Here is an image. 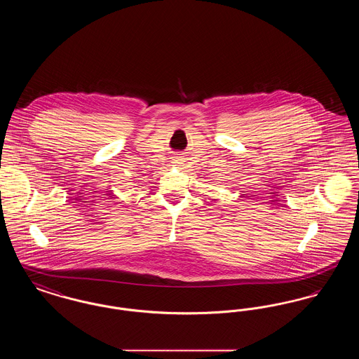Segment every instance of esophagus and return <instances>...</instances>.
<instances>
[{"mask_svg": "<svg viewBox=\"0 0 359 359\" xmlns=\"http://www.w3.org/2000/svg\"><path fill=\"white\" fill-rule=\"evenodd\" d=\"M176 164H179V163H176Z\"/></svg>", "mask_w": 359, "mask_h": 359, "instance_id": "1", "label": "esophagus"}]
</instances>
